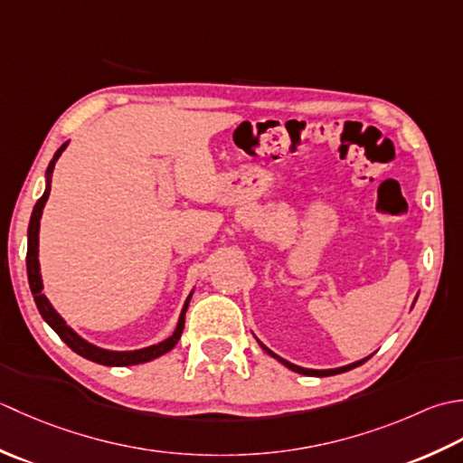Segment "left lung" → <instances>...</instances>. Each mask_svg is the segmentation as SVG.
Listing matches in <instances>:
<instances>
[{
  "label": "left lung",
  "mask_w": 463,
  "mask_h": 463,
  "mask_svg": "<svg viewBox=\"0 0 463 463\" xmlns=\"http://www.w3.org/2000/svg\"><path fill=\"white\" fill-rule=\"evenodd\" d=\"M260 345H261L263 350H266V352H268L271 357H276L278 362H281V364H284L286 367H289L291 372H298V373H304V375H316V377H324V375H335V373H342V372L352 370V367L362 365V364L367 360V357H365V360H362V362H355V364H350V365H345V367H337V370H306V367H299V365H294V364H289V362H286V360H281L279 355H276V354H273V352H269L268 347L263 345V344H260Z\"/></svg>",
  "instance_id": "obj_1"
}]
</instances>
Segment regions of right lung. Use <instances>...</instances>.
Here are the masks:
<instances>
[{"label":"right lung","instance_id":"obj_1","mask_svg":"<svg viewBox=\"0 0 463 463\" xmlns=\"http://www.w3.org/2000/svg\"><path fill=\"white\" fill-rule=\"evenodd\" d=\"M65 146H68V144H63L58 149V152H55L50 165H47V172H45L47 190L43 192V195L33 205L30 228H27V258H25V261H27V279H30V288H32V294H33V299H35V306H37V309H40L42 317L45 319L47 324H50L53 332L58 334L75 354H80L81 357H86V360H90V362H96V364H101V365H118V367L152 362V360H156V357L164 355L165 352L172 350V347L177 344V339L182 337L184 324H185V309H187V306H190L192 294H190V298L185 299L175 332L169 335L167 339H164L162 344L149 345V347H144V350H136V352H109V350H101V347L88 344L86 339H81L70 326H65V322L60 317L58 311L52 307L50 301H47V298L43 296V284H42V276H40V261H37V235H40V220H42L43 205L47 202V195H50V177H52V172H53V165H55V162H58V157L61 156Z\"/></svg>","mask_w":463,"mask_h":463}]
</instances>
